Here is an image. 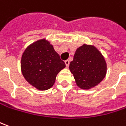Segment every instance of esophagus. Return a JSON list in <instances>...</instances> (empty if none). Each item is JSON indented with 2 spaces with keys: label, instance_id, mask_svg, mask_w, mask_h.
Wrapping results in <instances>:
<instances>
[{
  "label": "esophagus",
  "instance_id": "obj_1",
  "mask_svg": "<svg viewBox=\"0 0 126 126\" xmlns=\"http://www.w3.org/2000/svg\"><path fill=\"white\" fill-rule=\"evenodd\" d=\"M65 65H66V67H68L69 65H70V61H69L68 60H66V61H65Z\"/></svg>",
  "mask_w": 126,
  "mask_h": 126
}]
</instances>
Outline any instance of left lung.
I'll return each mask as SVG.
<instances>
[{
  "label": "left lung",
  "mask_w": 126,
  "mask_h": 126,
  "mask_svg": "<svg viewBox=\"0 0 126 126\" xmlns=\"http://www.w3.org/2000/svg\"><path fill=\"white\" fill-rule=\"evenodd\" d=\"M69 68L77 85L81 89L97 86L107 73V63L102 54L95 47L87 45L77 49Z\"/></svg>",
  "instance_id": "8db88e82"
}]
</instances>
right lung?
Returning <instances> with one entry per match:
<instances>
[{"instance_id": "obj_1", "label": "right lung", "mask_w": 126, "mask_h": 126, "mask_svg": "<svg viewBox=\"0 0 126 126\" xmlns=\"http://www.w3.org/2000/svg\"><path fill=\"white\" fill-rule=\"evenodd\" d=\"M65 64L45 39L33 42L21 56V69L26 80L38 90L45 91L53 86L56 75Z\"/></svg>"}]
</instances>
